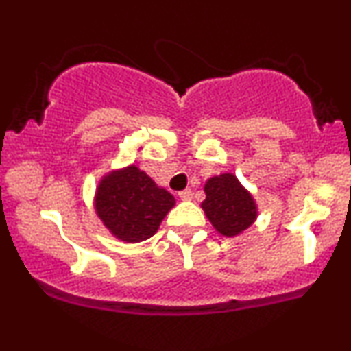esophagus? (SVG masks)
<instances>
[{"label": "esophagus", "mask_w": 351, "mask_h": 351, "mask_svg": "<svg viewBox=\"0 0 351 351\" xmlns=\"http://www.w3.org/2000/svg\"><path fill=\"white\" fill-rule=\"evenodd\" d=\"M178 196H180L181 201H191L193 199V191H191V189H184V191H181Z\"/></svg>", "instance_id": "obj_1"}]
</instances>
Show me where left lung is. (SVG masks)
I'll list each match as a JSON object with an SVG mask.
<instances>
[{"label": "left lung", "instance_id": "1", "mask_svg": "<svg viewBox=\"0 0 351 351\" xmlns=\"http://www.w3.org/2000/svg\"><path fill=\"white\" fill-rule=\"evenodd\" d=\"M206 199L201 202L206 217L223 237L243 234L258 217L255 197L234 173L210 176L204 184Z\"/></svg>", "mask_w": 351, "mask_h": 351}]
</instances>
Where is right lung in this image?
<instances>
[{"label": "right lung", "instance_id": "1", "mask_svg": "<svg viewBox=\"0 0 351 351\" xmlns=\"http://www.w3.org/2000/svg\"><path fill=\"white\" fill-rule=\"evenodd\" d=\"M175 204V196L158 186L137 165L101 176L93 199L103 226L112 237L125 243H138L155 235Z\"/></svg>", "mask_w": 351, "mask_h": 351}]
</instances>
